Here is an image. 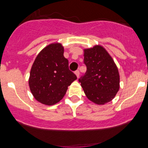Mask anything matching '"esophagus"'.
<instances>
[{
	"label": "esophagus",
	"instance_id": "1",
	"mask_svg": "<svg viewBox=\"0 0 148 148\" xmlns=\"http://www.w3.org/2000/svg\"><path fill=\"white\" fill-rule=\"evenodd\" d=\"M75 75H76V76H77V78H78V77H79V74H80V72H79V70H76V71L75 72Z\"/></svg>",
	"mask_w": 148,
	"mask_h": 148
}]
</instances>
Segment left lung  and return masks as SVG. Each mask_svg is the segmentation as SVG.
I'll use <instances>...</instances> for the list:
<instances>
[{"label":"left lung","mask_w":148,"mask_h":148,"mask_svg":"<svg viewBox=\"0 0 148 148\" xmlns=\"http://www.w3.org/2000/svg\"><path fill=\"white\" fill-rule=\"evenodd\" d=\"M87 71L78 81L89 100L97 104L109 102L119 90V73L114 61L100 45L84 50Z\"/></svg>","instance_id":"obj_1"}]
</instances>
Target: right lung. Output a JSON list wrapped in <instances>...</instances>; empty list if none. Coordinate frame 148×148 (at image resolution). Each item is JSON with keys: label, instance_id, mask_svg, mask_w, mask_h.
Segmentation results:
<instances>
[{"label": "right lung", "instance_id": "obj_1", "mask_svg": "<svg viewBox=\"0 0 148 148\" xmlns=\"http://www.w3.org/2000/svg\"><path fill=\"white\" fill-rule=\"evenodd\" d=\"M77 79L69 70L59 43L49 44L40 51L32 64L29 78L30 91L38 101L53 105L63 99L68 86Z\"/></svg>", "mask_w": 148, "mask_h": 148}]
</instances>
